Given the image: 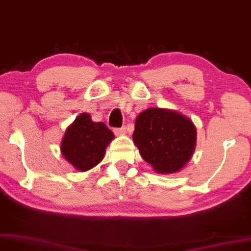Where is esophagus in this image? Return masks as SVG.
Masks as SVG:
<instances>
[{"label":"esophagus","instance_id":"esophagus-1","mask_svg":"<svg viewBox=\"0 0 251 251\" xmlns=\"http://www.w3.org/2000/svg\"><path fill=\"white\" fill-rule=\"evenodd\" d=\"M126 132V128L125 126H121V128L114 129V133H116V134H125Z\"/></svg>","mask_w":251,"mask_h":251}]
</instances>
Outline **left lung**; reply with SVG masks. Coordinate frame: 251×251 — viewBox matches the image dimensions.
<instances>
[{
	"instance_id": "8db88e82",
	"label": "left lung",
	"mask_w": 251,
	"mask_h": 251,
	"mask_svg": "<svg viewBox=\"0 0 251 251\" xmlns=\"http://www.w3.org/2000/svg\"><path fill=\"white\" fill-rule=\"evenodd\" d=\"M196 126L190 118L171 109L150 108L135 119L133 143L156 173L179 172L192 159Z\"/></svg>"
}]
</instances>
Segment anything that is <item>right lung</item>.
<instances>
[{
  "mask_svg": "<svg viewBox=\"0 0 251 251\" xmlns=\"http://www.w3.org/2000/svg\"><path fill=\"white\" fill-rule=\"evenodd\" d=\"M113 139V132L103 122L92 121L90 114L83 112L66 129L60 153L77 171L86 172L102 161Z\"/></svg>",
  "mask_w": 251,
  "mask_h": 251,
  "instance_id": "1",
  "label": "right lung"
}]
</instances>
